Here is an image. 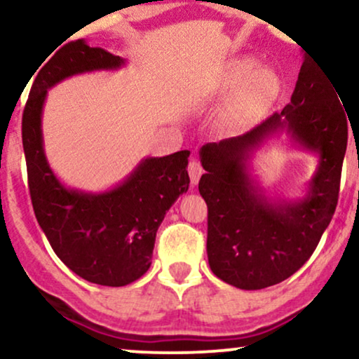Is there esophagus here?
Instances as JSON below:
<instances>
[{
  "mask_svg": "<svg viewBox=\"0 0 359 359\" xmlns=\"http://www.w3.org/2000/svg\"><path fill=\"white\" fill-rule=\"evenodd\" d=\"M187 170H189V175H190V182H192V185H195L198 182V179H201V175L203 174L202 165L198 164L197 161H190Z\"/></svg>",
  "mask_w": 359,
  "mask_h": 359,
  "instance_id": "1",
  "label": "esophagus"
}]
</instances>
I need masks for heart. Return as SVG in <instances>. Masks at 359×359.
<instances>
[{"mask_svg":"<svg viewBox=\"0 0 359 359\" xmlns=\"http://www.w3.org/2000/svg\"><path fill=\"white\" fill-rule=\"evenodd\" d=\"M252 69V61H242L233 67L229 79H226V90L237 89L240 84H243L245 80L248 81L243 86L238 101L232 111L233 121L237 122L250 119L257 112H260L278 94L280 89L278 76L270 67H260V69L253 72ZM250 74H252V76H250Z\"/></svg>","mask_w":359,"mask_h":359,"instance_id":"obj_1","label":"heart"}]
</instances>
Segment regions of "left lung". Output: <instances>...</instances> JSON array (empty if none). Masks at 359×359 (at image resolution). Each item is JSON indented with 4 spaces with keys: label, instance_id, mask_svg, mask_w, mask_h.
<instances>
[{
    "label": "left lung",
    "instance_id": "left-lung-1",
    "mask_svg": "<svg viewBox=\"0 0 359 359\" xmlns=\"http://www.w3.org/2000/svg\"><path fill=\"white\" fill-rule=\"evenodd\" d=\"M333 87L321 67L305 59L283 111L247 134L201 149L208 265L225 283L262 290L287 280L311 257L330 225L348 144L346 114ZM281 128L320 156L311 192L298 203L266 201L246 170L252 149Z\"/></svg>",
    "mask_w": 359,
    "mask_h": 359
}]
</instances>
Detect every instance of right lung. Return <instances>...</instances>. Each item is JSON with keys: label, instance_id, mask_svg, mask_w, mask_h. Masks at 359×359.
I'll return each mask as SVG.
<instances>
[{"label": "right lung", "instance_id": "right-lung-1", "mask_svg": "<svg viewBox=\"0 0 359 359\" xmlns=\"http://www.w3.org/2000/svg\"><path fill=\"white\" fill-rule=\"evenodd\" d=\"M122 65L124 59L84 39L65 44L36 76L21 127L39 226L67 269L104 287H124L146 273L158 225L190 182L189 151L144 158L124 182L102 194L66 189L49 167L41 130L48 89L69 76Z\"/></svg>", "mask_w": 359, "mask_h": 359}]
</instances>
